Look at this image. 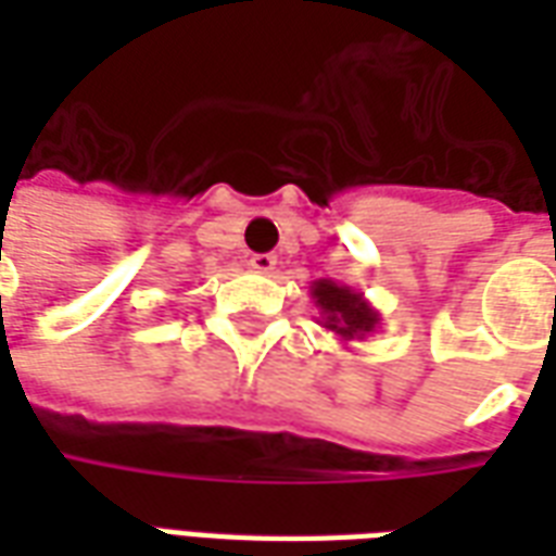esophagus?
Here are the masks:
<instances>
[{
	"instance_id": "1",
	"label": "esophagus",
	"mask_w": 556,
	"mask_h": 556,
	"mask_svg": "<svg viewBox=\"0 0 556 556\" xmlns=\"http://www.w3.org/2000/svg\"><path fill=\"white\" fill-rule=\"evenodd\" d=\"M250 267H253L255 274H270V270L277 267V255H270V253H255L253 258H250Z\"/></svg>"
}]
</instances>
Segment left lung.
I'll list each match as a JSON object with an SVG mask.
<instances>
[{
    "label": "left lung",
    "mask_w": 556,
    "mask_h": 556,
    "mask_svg": "<svg viewBox=\"0 0 556 556\" xmlns=\"http://www.w3.org/2000/svg\"><path fill=\"white\" fill-rule=\"evenodd\" d=\"M309 294H313L315 306L321 313L318 325L342 342H363L366 337H372L375 327L381 325V315L372 303L366 301L361 291L349 289L342 282L315 279L309 286Z\"/></svg>",
    "instance_id": "left-lung-1"
}]
</instances>
